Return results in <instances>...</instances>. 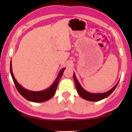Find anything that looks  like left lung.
<instances>
[{
  "label": "left lung",
  "mask_w": 132,
  "mask_h": 132,
  "mask_svg": "<svg viewBox=\"0 0 132 132\" xmlns=\"http://www.w3.org/2000/svg\"><path fill=\"white\" fill-rule=\"evenodd\" d=\"M73 79L74 81H75V86H76V89H77V91L78 93L79 94V95L81 96V97L83 98L84 99L87 100V101H91V102H97L101 101V100L105 99L107 97L110 95V94L114 92L115 89L117 86V85L119 82V81L117 83L116 85L115 86L111 89L110 90L106 92L105 93H90L87 92L84 88H82V87L81 86V84H79V81H78V79L76 78L75 73H73Z\"/></svg>",
  "instance_id": "left-lung-1"
}]
</instances>
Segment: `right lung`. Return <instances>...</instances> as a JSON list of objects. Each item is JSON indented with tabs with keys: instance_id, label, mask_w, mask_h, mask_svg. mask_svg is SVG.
Listing matches in <instances>:
<instances>
[{
	"instance_id": "right-lung-1",
	"label": "right lung",
	"mask_w": 132,
	"mask_h": 132,
	"mask_svg": "<svg viewBox=\"0 0 132 132\" xmlns=\"http://www.w3.org/2000/svg\"><path fill=\"white\" fill-rule=\"evenodd\" d=\"M65 70V68L62 69V70L59 72V73L57 75L56 78H55L54 82L53 83L51 86L48 87V88L45 90L42 91H38V92H33V91H30L27 90V89L24 88L22 87L19 83L17 82L16 79L15 78L14 74H13L12 70V62L11 61L10 63V72L11 77L12 78L16 90L19 92V93L24 97L27 101L33 102H44L47 101L54 96L56 91L57 85H58L59 82L60 81L61 77H62L63 73L64 70Z\"/></svg>"
}]
</instances>
